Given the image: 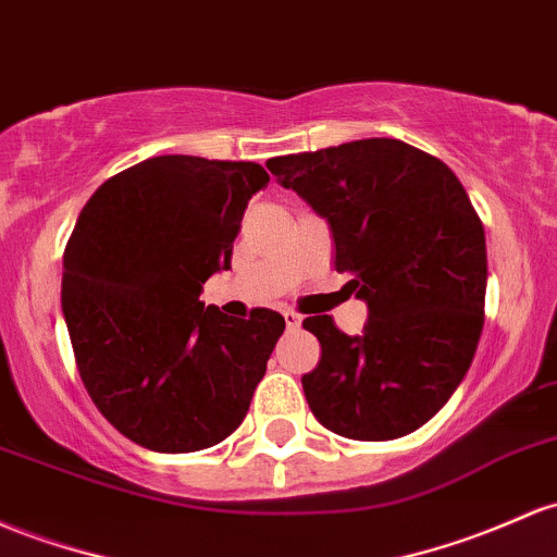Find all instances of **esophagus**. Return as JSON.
<instances>
[{"label": "esophagus", "mask_w": 557, "mask_h": 557, "mask_svg": "<svg viewBox=\"0 0 557 557\" xmlns=\"http://www.w3.org/2000/svg\"><path fill=\"white\" fill-rule=\"evenodd\" d=\"M283 317H285V325H288V330H296L298 325H301V317H298L296 311L285 309V311H283Z\"/></svg>", "instance_id": "obj_1"}]
</instances>
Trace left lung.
Listing matches in <instances>:
<instances>
[{"instance_id": "8db88e82", "label": "left lung", "mask_w": 557, "mask_h": 557, "mask_svg": "<svg viewBox=\"0 0 557 557\" xmlns=\"http://www.w3.org/2000/svg\"><path fill=\"white\" fill-rule=\"evenodd\" d=\"M267 169L330 224L333 264L368 304L362 335L307 317L322 346L301 377L327 431L388 442L425 425L473 362L486 298L484 224L447 163L372 137L280 156Z\"/></svg>"}]
</instances>
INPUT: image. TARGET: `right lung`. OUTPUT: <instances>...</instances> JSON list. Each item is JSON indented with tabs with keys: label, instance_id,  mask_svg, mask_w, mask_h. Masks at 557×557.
I'll return each mask as SVG.
<instances>
[{
	"label": "right lung",
	"instance_id": "1",
	"mask_svg": "<svg viewBox=\"0 0 557 557\" xmlns=\"http://www.w3.org/2000/svg\"><path fill=\"white\" fill-rule=\"evenodd\" d=\"M250 161L158 156L110 176L78 213L63 253V317L91 401L152 451H198L246 418L283 314L232 320L198 301L230 269L250 195Z\"/></svg>",
	"mask_w": 557,
	"mask_h": 557
}]
</instances>
